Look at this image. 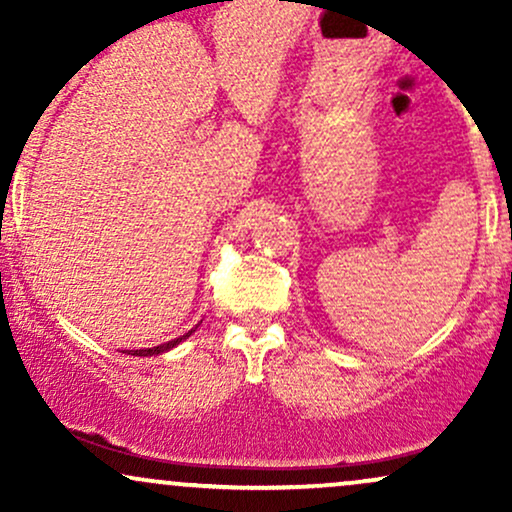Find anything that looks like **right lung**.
Instances as JSON below:
<instances>
[{
	"instance_id": "obj_1",
	"label": "right lung",
	"mask_w": 512,
	"mask_h": 512,
	"mask_svg": "<svg viewBox=\"0 0 512 512\" xmlns=\"http://www.w3.org/2000/svg\"><path fill=\"white\" fill-rule=\"evenodd\" d=\"M192 332H187V334H182V337H178V339H173V342H166V344H161V346H154V349H137V351H132V356H156V354H163V351H168V349H173V346H178L182 339L185 337H190Z\"/></svg>"
}]
</instances>
